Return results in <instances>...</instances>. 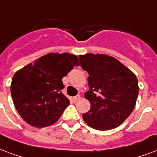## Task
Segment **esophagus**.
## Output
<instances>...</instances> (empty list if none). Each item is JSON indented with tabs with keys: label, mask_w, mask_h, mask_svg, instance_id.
Returning a JSON list of instances; mask_svg holds the SVG:
<instances>
[{
	"label": "esophagus",
	"mask_w": 157,
	"mask_h": 157,
	"mask_svg": "<svg viewBox=\"0 0 157 157\" xmlns=\"http://www.w3.org/2000/svg\"><path fill=\"white\" fill-rule=\"evenodd\" d=\"M80 98H81V96L77 95V96H75V97H74V98H73V100L75 101H77L79 100Z\"/></svg>",
	"instance_id": "obj_1"
}]
</instances>
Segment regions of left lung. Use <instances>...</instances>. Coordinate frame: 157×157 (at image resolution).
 <instances>
[{
  "label": "left lung",
  "mask_w": 157,
  "mask_h": 157,
  "mask_svg": "<svg viewBox=\"0 0 157 157\" xmlns=\"http://www.w3.org/2000/svg\"><path fill=\"white\" fill-rule=\"evenodd\" d=\"M82 70L88 73L89 91L84 97L91 107L82 118L98 130L112 129L130 115L136 105L139 87L136 75L112 56L80 55Z\"/></svg>",
  "instance_id": "left-lung-1"
}]
</instances>
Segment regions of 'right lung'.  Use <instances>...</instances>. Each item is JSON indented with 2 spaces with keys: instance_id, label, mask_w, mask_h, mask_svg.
<instances>
[{
  "instance_id": "add662e5",
  "label": "right lung",
  "mask_w": 157,
  "mask_h": 157,
  "mask_svg": "<svg viewBox=\"0 0 157 157\" xmlns=\"http://www.w3.org/2000/svg\"><path fill=\"white\" fill-rule=\"evenodd\" d=\"M78 57L69 53H49L18 70L10 85L12 99L22 119L32 126L43 128L59 120L70 100L61 92L62 78Z\"/></svg>"
}]
</instances>
